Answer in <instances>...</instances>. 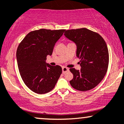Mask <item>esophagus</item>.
<instances>
[{
	"label": "esophagus",
	"mask_w": 124,
	"mask_h": 124,
	"mask_svg": "<svg viewBox=\"0 0 124 124\" xmlns=\"http://www.w3.org/2000/svg\"><path fill=\"white\" fill-rule=\"evenodd\" d=\"M69 70V69L68 68H66V67H62V72H63V73H66V72H68Z\"/></svg>",
	"instance_id": "34e87169"
}]
</instances>
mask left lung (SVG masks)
<instances>
[{"instance_id":"obj_1","label":"left lung","mask_w":124,"mask_h":124,"mask_svg":"<svg viewBox=\"0 0 124 124\" xmlns=\"http://www.w3.org/2000/svg\"><path fill=\"white\" fill-rule=\"evenodd\" d=\"M64 35L76 44V56L81 59L80 70L70 69L73 74L70 84L80 91L92 89L103 79L108 69L109 55L105 40L86 28L67 30Z\"/></svg>"}]
</instances>
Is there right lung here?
Returning <instances> with one entry per match:
<instances>
[{
  "label": "right lung",
  "instance_id": "1",
  "mask_svg": "<svg viewBox=\"0 0 124 124\" xmlns=\"http://www.w3.org/2000/svg\"><path fill=\"white\" fill-rule=\"evenodd\" d=\"M65 29H41L29 32L19 43L17 60L19 73L25 84L39 94L53 90L62 73L59 65L46 63L48 55H51L56 41Z\"/></svg>",
  "mask_w": 124,
  "mask_h": 124
}]
</instances>
